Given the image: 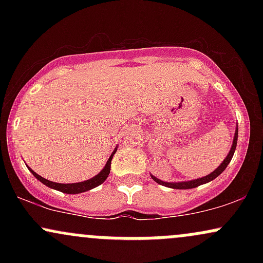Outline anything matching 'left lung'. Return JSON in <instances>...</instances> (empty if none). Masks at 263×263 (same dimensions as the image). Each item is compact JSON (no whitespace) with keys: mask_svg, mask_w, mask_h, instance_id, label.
Masks as SVG:
<instances>
[{"mask_svg":"<svg viewBox=\"0 0 263 263\" xmlns=\"http://www.w3.org/2000/svg\"><path fill=\"white\" fill-rule=\"evenodd\" d=\"M237 132H238V129L236 128V132H235V137H234V142H232V147H231L230 152H229L228 157L225 158V161L222 162L221 164H220L219 167L213 172V173L208 174L206 177L199 178V179H195V180H190V182H180V183H167V182H163V180H159L158 178H156L153 176H151V177H152V179L155 180V182L161 184V185L168 186V188H173V189H192V188H197V186L201 185V184L211 182V180L215 179L216 177H219L220 174H221L222 172L225 171V168L228 167V164L230 163V161L232 159V156H234L235 149H236V144H237Z\"/></svg>","mask_w":263,"mask_h":263,"instance_id":"obj_1","label":"left lung"}]
</instances>
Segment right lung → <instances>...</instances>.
Wrapping results in <instances>:
<instances>
[{
    "instance_id": "right-lung-1",
    "label": "right lung",
    "mask_w": 263,
    "mask_h": 263,
    "mask_svg": "<svg viewBox=\"0 0 263 263\" xmlns=\"http://www.w3.org/2000/svg\"><path fill=\"white\" fill-rule=\"evenodd\" d=\"M115 152L116 151H114L112 155L110 156V158H108V161L106 163V165H105V168L102 170L100 173L98 174V176H95L91 179L89 180H85V182H80V183H73V184H60V183H54V182H50V180L48 179H44L43 177L38 176L35 172H33L32 170H29L32 172V174L37 178L38 180H41L42 183L45 184L47 186H49V188L52 189H55V190H59V192L62 193H66V194H79V193H83V192H87V190L95 188V186L100 185L101 183L105 182V179L108 177V174H110V170H111V161H112V157L115 155Z\"/></svg>"
}]
</instances>
